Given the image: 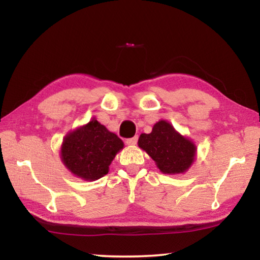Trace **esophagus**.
<instances>
[{
	"label": "esophagus",
	"mask_w": 260,
	"mask_h": 260,
	"mask_svg": "<svg viewBox=\"0 0 260 260\" xmlns=\"http://www.w3.org/2000/svg\"><path fill=\"white\" fill-rule=\"evenodd\" d=\"M138 140H139L138 136H134V138L127 139V140H126V143L128 144V146H135V144L138 143Z\"/></svg>",
	"instance_id": "1"
}]
</instances>
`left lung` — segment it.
Segmentation results:
<instances>
[{
  "label": "left lung",
  "instance_id": "1",
  "mask_svg": "<svg viewBox=\"0 0 260 260\" xmlns=\"http://www.w3.org/2000/svg\"><path fill=\"white\" fill-rule=\"evenodd\" d=\"M139 147L156 161L162 173H183L193 161L196 147L165 120L158 121L150 134H141Z\"/></svg>",
  "mask_w": 260,
  "mask_h": 260
}]
</instances>
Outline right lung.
<instances>
[{
  "label": "right lung",
  "mask_w": 260,
  "mask_h": 260,
  "mask_svg": "<svg viewBox=\"0 0 260 260\" xmlns=\"http://www.w3.org/2000/svg\"><path fill=\"white\" fill-rule=\"evenodd\" d=\"M124 143L116 134L93 119L67 135L61 146V160L73 174L83 180H98L109 171Z\"/></svg>",
  "instance_id": "1"
}]
</instances>
